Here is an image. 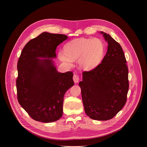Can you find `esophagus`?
I'll list each match as a JSON object with an SVG mask.
<instances>
[{"instance_id":"esophagus-1","label":"esophagus","mask_w":147,"mask_h":147,"mask_svg":"<svg viewBox=\"0 0 147 147\" xmlns=\"http://www.w3.org/2000/svg\"><path fill=\"white\" fill-rule=\"evenodd\" d=\"M79 79H80L79 76H78V74H74V76H73V80H74V82L75 83H77V82H78V81H79Z\"/></svg>"}]
</instances>
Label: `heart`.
I'll return each instance as SVG.
<instances>
[{
  "instance_id": "heart-1",
  "label": "heart",
  "mask_w": 147,
  "mask_h": 147,
  "mask_svg": "<svg viewBox=\"0 0 147 147\" xmlns=\"http://www.w3.org/2000/svg\"><path fill=\"white\" fill-rule=\"evenodd\" d=\"M105 47L102 41L96 38H80L69 41L64 46V51L57 53L60 60L67 66H71L78 59L79 67L90 71L98 66L104 55Z\"/></svg>"
}]
</instances>
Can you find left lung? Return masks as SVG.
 I'll return each mask as SVG.
<instances>
[{
    "instance_id": "left-lung-1",
    "label": "left lung",
    "mask_w": 147,
    "mask_h": 147,
    "mask_svg": "<svg viewBox=\"0 0 147 147\" xmlns=\"http://www.w3.org/2000/svg\"><path fill=\"white\" fill-rule=\"evenodd\" d=\"M100 33L108 44L107 54L95 69L82 73L79 86L87 115L96 120H108L126 102L129 71L120 45L110 35Z\"/></svg>"
}]
</instances>
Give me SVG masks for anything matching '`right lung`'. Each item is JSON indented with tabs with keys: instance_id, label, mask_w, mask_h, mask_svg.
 Returning a JSON list of instances; mask_svg holds the SVG:
<instances>
[{
	"instance_id": "right-lung-1",
	"label": "right lung",
	"mask_w": 147,
	"mask_h": 147,
	"mask_svg": "<svg viewBox=\"0 0 147 147\" xmlns=\"http://www.w3.org/2000/svg\"><path fill=\"white\" fill-rule=\"evenodd\" d=\"M67 38L63 34L44 32L28 42L18 59V101L36 121L49 123L59 120L63 115L64 95L74 86L73 73H59L50 59L56 57L57 47Z\"/></svg>"
}]
</instances>
